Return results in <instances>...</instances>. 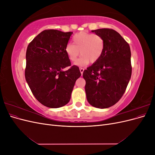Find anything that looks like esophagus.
I'll return each mask as SVG.
<instances>
[{"instance_id":"1","label":"esophagus","mask_w":155,"mask_h":155,"mask_svg":"<svg viewBox=\"0 0 155 155\" xmlns=\"http://www.w3.org/2000/svg\"><path fill=\"white\" fill-rule=\"evenodd\" d=\"M79 70H80L81 74V75H82V74H83V71H84V68H83L80 67V68H79Z\"/></svg>"}]
</instances>
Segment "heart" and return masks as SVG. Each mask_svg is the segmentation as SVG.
<instances>
[{"instance_id": "heart-1", "label": "heart", "mask_w": 155, "mask_h": 155, "mask_svg": "<svg viewBox=\"0 0 155 155\" xmlns=\"http://www.w3.org/2000/svg\"><path fill=\"white\" fill-rule=\"evenodd\" d=\"M72 44H68L65 47V52L70 61L74 62L79 54L82 56L76 62L78 66H85L89 62L96 63L100 58L104 50L105 42L103 37L85 31L74 35ZM81 53H79V51Z\"/></svg>"}]
</instances>
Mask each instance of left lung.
I'll return each mask as SVG.
<instances>
[{"mask_svg":"<svg viewBox=\"0 0 155 155\" xmlns=\"http://www.w3.org/2000/svg\"><path fill=\"white\" fill-rule=\"evenodd\" d=\"M103 37L104 50L99 60L85 70L87 99L92 106L105 109L124 95L132 74L129 45L119 33L110 28L92 30Z\"/></svg>","mask_w":155,"mask_h":155,"instance_id":"obj_1","label":"left lung"}]
</instances>
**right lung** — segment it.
<instances>
[{
  "instance_id": "obj_1",
  "label": "right lung",
  "mask_w": 155,
  "mask_h": 155,
  "mask_svg": "<svg viewBox=\"0 0 155 155\" xmlns=\"http://www.w3.org/2000/svg\"><path fill=\"white\" fill-rule=\"evenodd\" d=\"M72 34V31L45 30L28 46L26 82L37 101L49 108L68 104L75 83L81 75L78 66H71L65 52ZM67 67L69 69L63 71Z\"/></svg>"
}]
</instances>
